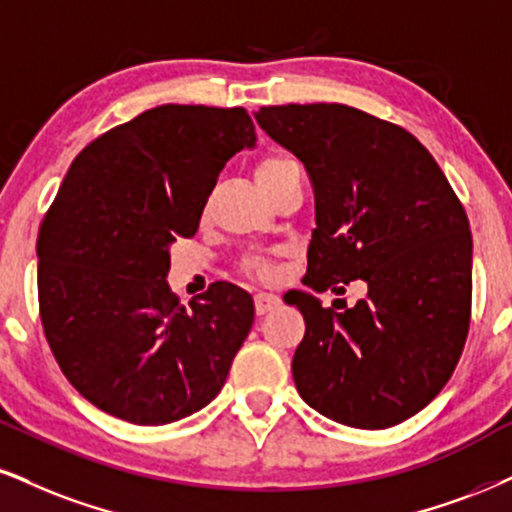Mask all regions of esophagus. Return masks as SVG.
Returning a JSON list of instances; mask_svg holds the SVG:
<instances>
[{
  "label": "esophagus",
  "instance_id": "esophagus-1",
  "mask_svg": "<svg viewBox=\"0 0 512 512\" xmlns=\"http://www.w3.org/2000/svg\"><path fill=\"white\" fill-rule=\"evenodd\" d=\"M254 301H256V315H266L268 311H273V308L280 306V299L268 292H258L254 296Z\"/></svg>",
  "mask_w": 512,
  "mask_h": 512
}]
</instances>
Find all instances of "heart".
Masks as SVG:
<instances>
[{"mask_svg":"<svg viewBox=\"0 0 512 512\" xmlns=\"http://www.w3.org/2000/svg\"><path fill=\"white\" fill-rule=\"evenodd\" d=\"M296 168H299L296 166V161L289 159L287 154H266L256 166V180H258V185L263 187V192H270V187H273L275 182H280L287 173H292V170H296ZM244 268L249 270V273L268 275L270 261L261 254H251L244 261Z\"/></svg>","mask_w":512,"mask_h":512,"instance_id":"1","label":"heart"}]
</instances>
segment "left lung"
<instances>
[{
  "instance_id": "1",
  "label": "left lung",
  "mask_w": 512,
  "mask_h": 512,
  "mask_svg": "<svg viewBox=\"0 0 512 512\" xmlns=\"http://www.w3.org/2000/svg\"><path fill=\"white\" fill-rule=\"evenodd\" d=\"M254 116L311 178L304 285H368L351 308L344 299L323 308L299 289L285 294L306 320L292 361L296 389L342 425H399L444 389L468 339L465 208L430 151L399 125L344 104L263 106Z\"/></svg>"
}]
</instances>
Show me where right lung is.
<instances>
[{"instance_id":"obj_1","label":"right lung","mask_w":512,"mask_h":512,"mask_svg":"<svg viewBox=\"0 0 512 512\" xmlns=\"http://www.w3.org/2000/svg\"><path fill=\"white\" fill-rule=\"evenodd\" d=\"M256 144L244 109L163 104L75 156L37 237L40 318L68 382L113 418L168 425L218 396L254 323L230 282L180 306L170 244Z\"/></svg>"}]
</instances>
